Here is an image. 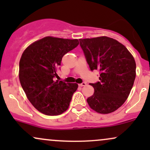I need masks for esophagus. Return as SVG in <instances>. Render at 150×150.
I'll list each match as a JSON object with an SVG mask.
<instances>
[{
  "instance_id": "34e87169",
  "label": "esophagus",
  "mask_w": 150,
  "mask_h": 150,
  "mask_svg": "<svg viewBox=\"0 0 150 150\" xmlns=\"http://www.w3.org/2000/svg\"><path fill=\"white\" fill-rule=\"evenodd\" d=\"M86 85H87V84H86V82H82L81 84H79V86H80V87H83V86H85Z\"/></svg>"
}]
</instances>
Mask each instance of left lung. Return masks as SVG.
<instances>
[{"instance_id":"left-lung-1","label":"left lung","mask_w":150,"mask_h":150,"mask_svg":"<svg viewBox=\"0 0 150 150\" xmlns=\"http://www.w3.org/2000/svg\"><path fill=\"white\" fill-rule=\"evenodd\" d=\"M79 41L90 70H98L100 74L99 82L90 83L94 92L87 98V103L97 113L113 112L124 104L133 86L135 59L125 46L112 38Z\"/></svg>"}]
</instances>
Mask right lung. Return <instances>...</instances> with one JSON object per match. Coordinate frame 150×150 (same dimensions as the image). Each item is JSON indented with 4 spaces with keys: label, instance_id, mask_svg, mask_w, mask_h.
Wrapping results in <instances>:
<instances>
[{
    "label": "right lung",
    "instance_id": "right-lung-1",
    "mask_svg": "<svg viewBox=\"0 0 150 150\" xmlns=\"http://www.w3.org/2000/svg\"><path fill=\"white\" fill-rule=\"evenodd\" d=\"M79 44L77 39L46 37L24 51L19 65L21 86L31 104L48 116L68 108L78 85L56 80L62 58Z\"/></svg>",
    "mask_w": 150,
    "mask_h": 150
}]
</instances>
